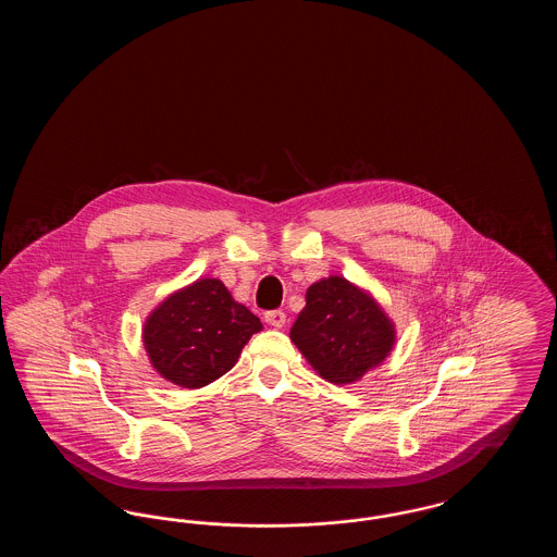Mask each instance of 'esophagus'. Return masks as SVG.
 Returning <instances> with one entry per match:
<instances>
[{
    "instance_id": "34e87169",
    "label": "esophagus",
    "mask_w": 557,
    "mask_h": 557,
    "mask_svg": "<svg viewBox=\"0 0 557 557\" xmlns=\"http://www.w3.org/2000/svg\"><path fill=\"white\" fill-rule=\"evenodd\" d=\"M265 321L271 327H284L286 325V313L284 311H269L265 313Z\"/></svg>"
}]
</instances>
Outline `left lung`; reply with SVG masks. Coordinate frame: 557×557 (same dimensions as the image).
<instances>
[{
	"label": "left lung",
	"instance_id": "1",
	"mask_svg": "<svg viewBox=\"0 0 557 557\" xmlns=\"http://www.w3.org/2000/svg\"><path fill=\"white\" fill-rule=\"evenodd\" d=\"M290 341L325 382L346 386L388 359L397 327L368 288L330 275L309 286Z\"/></svg>",
	"mask_w": 557,
	"mask_h": 557
}]
</instances>
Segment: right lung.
I'll return each mask as SVG.
<instances>
[{
    "label": "right lung",
    "mask_w": 557,
    "mask_h": 557,
    "mask_svg": "<svg viewBox=\"0 0 557 557\" xmlns=\"http://www.w3.org/2000/svg\"><path fill=\"white\" fill-rule=\"evenodd\" d=\"M263 330L216 277H198L171 292L148 313L141 343L152 370L166 382L196 391L236 366L242 348Z\"/></svg>",
    "instance_id": "1"
}]
</instances>
